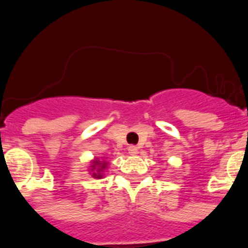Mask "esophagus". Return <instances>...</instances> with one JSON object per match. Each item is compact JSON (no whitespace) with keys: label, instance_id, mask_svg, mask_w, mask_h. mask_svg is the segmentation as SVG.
Masks as SVG:
<instances>
[{"label":"esophagus","instance_id":"obj_1","mask_svg":"<svg viewBox=\"0 0 248 248\" xmlns=\"http://www.w3.org/2000/svg\"><path fill=\"white\" fill-rule=\"evenodd\" d=\"M128 151H129V154L133 155V156H135V155H137L138 153H139V149H138L137 146H134V145H130L128 148Z\"/></svg>","mask_w":248,"mask_h":248}]
</instances>
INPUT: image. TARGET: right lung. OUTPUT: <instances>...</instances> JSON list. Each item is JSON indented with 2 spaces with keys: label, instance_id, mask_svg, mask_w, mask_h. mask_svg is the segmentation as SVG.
Returning a JSON list of instances; mask_svg holds the SVG:
<instances>
[{
  "label": "right lung",
  "instance_id": "add662e5",
  "mask_svg": "<svg viewBox=\"0 0 248 248\" xmlns=\"http://www.w3.org/2000/svg\"><path fill=\"white\" fill-rule=\"evenodd\" d=\"M108 164L105 163V160L100 161L99 159H95L92 161V165H91V171L92 172V176L95 177V179H102L104 175H103V171H104L105 169H107Z\"/></svg>",
  "mask_w": 248,
  "mask_h": 248
}]
</instances>
